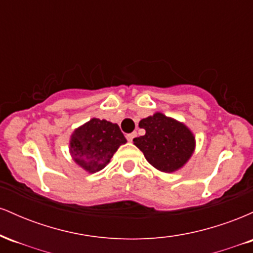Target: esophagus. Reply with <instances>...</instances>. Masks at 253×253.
<instances>
[{
	"label": "esophagus",
	"mask_w": 253,
	"mask_h": 253,
	"mask_svg": "<svg viewBox=\"0 0 253 253\" xmlns=\"http://www.w3.org/2000/svg\"><path fill=\"white\" fill-rule=\"evenodd\" d=\"M136 136V132H133V133H129V134H127L126 135V138H127V140L128 141H132L133 139H134Z\"/></svg>",
	"instance_id": "esophagus-1"
}]
</instances>
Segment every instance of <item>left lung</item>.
Returning a JSON list of instances; mask_svg holds the SVG:
<instances>
[{"mask_svg": "<svg viewBox=\"0 0 253 253\" xmlns=\"http://www.w3.org/2000/svg\"><path fill=\"white\" fill-rule=\"evenodd\" d=\"M145 135L134 138V145L149 163L163 172H173L189 161L195 150V136L184 124L156 113L140 120Z\"/></svg>", "mask_w": 253, "mask_h": 253, "instance_id": "8db88e82", "label": "left lung"}]
</instances>
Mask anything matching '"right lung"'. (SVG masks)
Returning a JSON list of instances; mask_svg holds the SVG:
<instances>
[{"instance_id": "right-lung-1", "label": "right lung", "mask_w": 253, "mask_h": 253, "mask_svg": "<svg viewBox=\"0 0 253 253\" xmlns=\"http://www.w3.org/2000/svg\"><path fill=\"white\" fill-rule=\"evenodd\" d=\"M126 143L117 124L94 118L72 133L70 153L81 168L94 173L102 170L120 145Z\"/></svg>"}]
</instances>
